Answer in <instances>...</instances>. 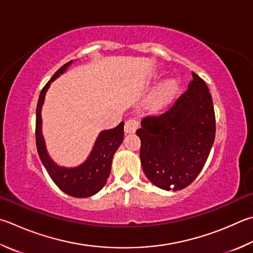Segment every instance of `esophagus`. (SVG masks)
<instances>
[{
	"label": "esophagus",
	"mask_w": 253,
	"mask_h": 253,
	"mask_svg": "<svg viewBox=\"0 0 253 253\" xmlns=\"http://www.w3.org/2000/svg\"><path fill=\"white\" fill-rule=\"evenodd\" d=\"M139 122L137 121L136 118H129L125 122V126H124V129L127 132V134H131V132H135L137 128L139 127Z\"/></svg>",
	"instance_id": "34e87169"
}]
</instances>
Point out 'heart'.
<instances>
[{"mask_svg":"<svg viewBox=\"0 0 253 253\" xmlns=\"http://www.w3.org/2000/svg\"><path fill=\"white\" fill-rule=\"evenodd\" d=\"M178 90V83L174 80H170L165 83L151 96V104L154 106H162L170 100Z\"/></svg>","mask_w":253,"mask_h":253,"instance_id":"b5f03b06","label":"heart"}]
</instances>
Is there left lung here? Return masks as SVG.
<instances>
[{
	"mask_svg": "<svg viewBox=\"0 0 253 253\" xmlns=\"http://www.w3.org/2000/svg\"><path fill=\"white\" fill-rule=\"evenodd\" d=\"M192 81L170 107L141 119V167L164 190L189 186L204 168L215 136L213 103L203 79ZM173 188H171V186Z\"/></svg>",
	"mask_w": 253,
	"mask_h": 253,
	"instance_id": "8db88e82",
	"label": "left lung"
}]
</instances>
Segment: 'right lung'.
Instances as JSON below:
<instances>
[{"mask_svg": "<svg viewBox=\"0 0 253 253\" xmlns=\"http://www.w3.org/2000/svg\"><path fill=\"white\" fill-rule=\"evenodd\" d=\"M72 62L73 61L66 63L65 65L59 68L41 91L38 106H36V147H38L41 162L59 189L72 197L86 198V197L97 194L107 181V178L111 173L113 156L124 139V122L119 124L117 127L100 132L88 158L79 167H61L50 159L42 134L41 111H42L45 94H46L50 83L63 74Z\"/></svg>", "mask_w": 253, "mask_h": 253, "instance_id": "1", "label": "right lung"}]
</instances>
